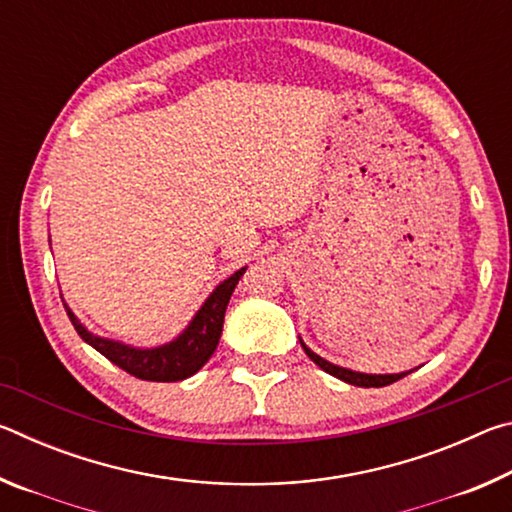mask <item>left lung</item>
<instances>
[{
	"mask_svg": "<svg viewBox=\"0 0 512 512\" xmlns=\"http://www.w3.org/2000/svg\"><path fill=\"white\" fill-rule=\"evenodd\" d=\"M302 343V341H300ZM302 350L307 352V357L316 363V366L323 368L325 372H329V375L341 379V381H348V384L352 386H361V388H381V386H388L393 384V381L402 379L409 375V372H400V375H366V372H354V370H348V368H341V366H334V363L325 361L323 357H318L316 352H311L305 343H302Z\"/></svg>",
	"mask_w": 512,
	"mask_h": 512,
	"instance_id": "left-lung-1",
	"label": "left lung"
}]
</instances>
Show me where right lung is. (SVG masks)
I'll return each instance as SVG.
<instances>
[{
	"label": "right lung",
	"mask_w": 512,
	"mask_h": 512,
	"mask_svg": "<svg viewBox=\"0 0 512 512\" xmlns=\"http://www.w3.org/2000/svg\"><path fill=\"white\" fill-rule=\"evenodd\" d=\"M244 273L246 266L239 268V271L235 275H230L228 280H223L219 287L210 293V298L203 302V307L196 311L194 320L187 325V329L178 336V339L151 350L131 348V345L94 336L79 323V318L74 316V311L69 309L65 302L63 305L81 339L92 345L97 352H101L108 361L115 363V366L126 370L128 375L144 381H180L192 377L194 372L201 370L205 363L210 361L223 332L225 307H228L232 291H235L239 277Z\"/></svg>",
	"instance_id": "right-lung-1"
}]
</instances>
